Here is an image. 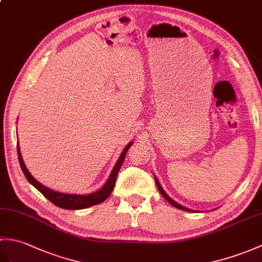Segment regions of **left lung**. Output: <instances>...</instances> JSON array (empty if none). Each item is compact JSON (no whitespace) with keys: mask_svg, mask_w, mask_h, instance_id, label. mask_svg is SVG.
<instances>
[{"mask_svg":"<svg viewBox=\"0 0 262 262\" xmlns=\"http://www.w3.org/2000/svg\"><path fill=\"white\" fill-rule=\"evenodd\" d=\"M155 182H157V187H158V189H159V191H160V193L162 194V196L168 200V202L172 205V206H174V207H177V208H179V209H182V210H186V211H196V210H192V209H189V208H187V207H185V206H182V205H179L178 203H176L174 200H172L168 194H166V192L163 190V188H162V186L160 185V182H159V180H158V178L155 177Z\"/></svg>","mask_w":262,"mask_h":262,"instance_id":"obj_1","label":"left lung"}]
</instances>
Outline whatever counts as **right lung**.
<instances>
[{
    "label": "right lung",
    "mask_w": 262,
    "mask_h": 262,
    "mask_svg": "<svg viewBox=\"0 0 262 262\" xmlns=\"http://www.w3.org/2000/svg\"><path fill=\"white\" fill-rule=\"evenodd\" d=\"M132 145H133V142L128 144V145L124 148V151L121 152L118 161H117V163L114 166L113 171H111L109 179L107 180V182L104 183L103 187L101 189H99L98 191L89 193V194L63 193V192L54 191V190H52V189H49L43 185H41L40 182H38L35 178H33L29 173V171H28V169L26 168L25 162H24V160H22L21 153H20L19 144H18V146H16V149H18V158H19V163H20V166L22 169V172H24V174L26 176L27 180L29 181L33 187L37 188L38 190L43 194V196H45L48 200H51V202L54 205H56L57 207L64 208V209H83V208L91 207V206H93V205L102 203L110 196V193L113 192V189L115 187L117 176H118V172L121 168L122 163H124V161H125L126 153Z\"/></svg>",
    "instance_id": "1"
}]
</instances>
